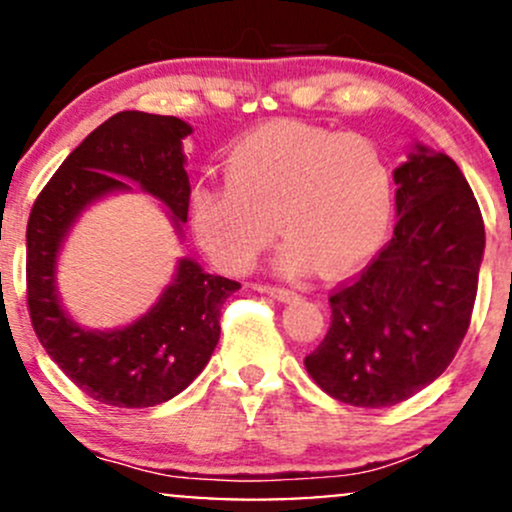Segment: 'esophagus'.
Wrapping results in <instances>:
<instances>
[{
  "label": "esophagus",
  "instance_id": "34e87169",
  "mask_svg": "<svg viewBox=\"0 0 512 512\" xmlns=\"http://www.w3.org/2000/svg\"><path fill=\"white\" fill-rule=\"evenodd\" d=\"M262 292H267L270 297L279 299V301H297L299 299V294L289 287H270V284H267V287H262Z\"/></svg>",
  "mask_w": 512,
  "mask_h": 512
}]
</instances>
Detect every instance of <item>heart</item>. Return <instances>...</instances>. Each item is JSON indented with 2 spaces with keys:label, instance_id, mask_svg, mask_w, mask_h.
Here are the masks:
<instances>
[{
  "label": "heart",
  "instance_id": "heart-1",
  "mask_svg": "<svg viewBox=\"0 0 512 512\" xmlns=\"http://www.w3.org/2000/svg\"><path fill=\"white\" fill-rule=\"evenodd\" d=\"M225 184L188 198L193 235L225 272L252 270L277 238V265L299 277L321 265L346 272L373 255L392 218V171L360 134L274 122L240 137L223 161Z\"/></svg>",
  "mask_w": 512,
  "mask_h": 512
}]
</instances>
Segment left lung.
<instances>
[{"label": "left lung", "mask_w": 512, "mask_h": 512, "mask_svg": "<svg viewBox=\"0 0 512 512\" xmlns=\"http://www.w3.org/2000/svg\"><path fill=\"white\" fill-rule=\"evenodd\" d=\"M395 235L328 297L331 326L306 370L353 407H390L439 378L471 324L486 230L454 159L417 144L392 174Z\"/></svg>", "instance_id": "left-lung-1"}]
</instances>
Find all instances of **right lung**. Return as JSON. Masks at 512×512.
Returning <instances> with one entry per match:
<instances>
[{"instance_id":"obj_1","label":"right lung","mask_w":512,"mask_h":512,"mask_svg":"<svg viewBox=\"0 0 512 512\" xmlns=\"http://www.w3.org/2000/svg\"><path fill=\"white\" fill-rule=\"evenodd\" d=\"M179 117L125 110L102 122L68 154L31 208L26 225V301L31 326L53 363L85 395L112 407L171 400L206 368L220 338V309L240 284L181 257L174 282L137 321L115 331L78 326L61 306L56 260L78 215L127 181L152 193L176 230L188 218L191 184Z\"/></svg>"}]
</instances>
